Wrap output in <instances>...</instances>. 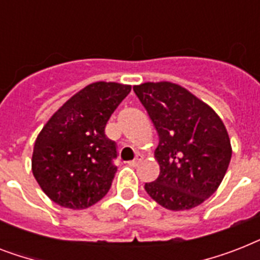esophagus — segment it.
<instances>
[{"mask_svg": "<svg viewBox=\"0 0 260 260\" xmlns=\"http://www.w3.org/2000/svg\"><path fill=\"white\" fill-rule=\"evenodd\" d=\"M142 160H143V156H142V155H140V154H138V155H136V158H135L134 160H131V162H129V166H132V167L138 166L139 163L142 162Z\"/></svg>", "mask_w": 260, "mask_h": 260, "instance_id": "34e87169", "label": "esophagus"}]
</instances>
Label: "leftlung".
Masks as SVG:
<instances>
[{"label":"left lung","instance_id":"8db88e82","mask_svg":"<svg viewBox=\"0 0 260 260\" xmlns=\"http://www.w3.org/2000/svg\"><path fill=\"white\" fill-rule=\"evenodd\" d=\"M146 108L159 144V177L144 189L170 210L196 208L218 189L232 147L226 128L208 104L177 83L146 82L134 86Z\"/></svg>","mask_w":260,"mask_h":260}]
</instances>
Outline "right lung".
Listing matches in <instances>:
<instances>
[{"label":"right lung","mask_w":260,"mask_h":260,"mask_svg":"<svg viewBox=\"0 0 260 260\" xmlns=\"http://www.w3.org/2000/svg\"><path fill=\"white\" fill-rule=\"evenodd\" d=\"M129 91L131 85L90 83L43 126L34 146L32 173L55 204L86 209L109 191L117 150L105 136V125Z\"/></svg>","instance_id":"add662e5"}]
</instances>
